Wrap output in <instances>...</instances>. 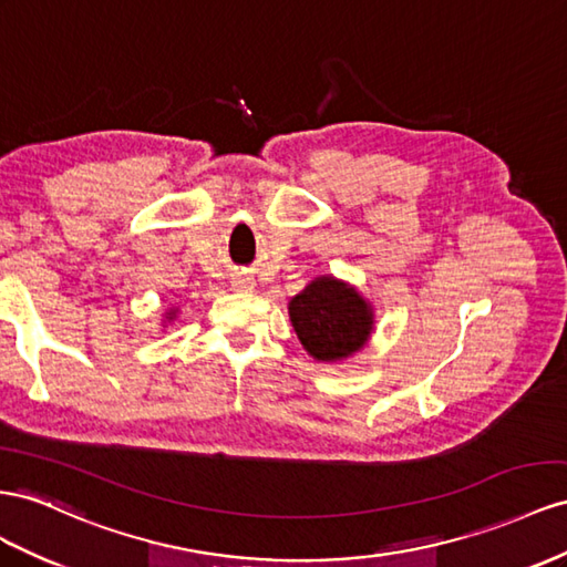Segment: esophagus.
I'll return each instance as SVG.
<instances>
[{"label": "esophagus", "instance_id": "1", "mask_svg": "<svg viewBox=\"0 0 567 567\" xmlns=\"http://www.w3.org/2000/svg\"><path fill=\"white\" fill-rule=\"evenodd\" d=\"M231 286H234V290H252L255 281L250 277H246V274H238V277L231 279Z\"/></svg>", "mask_w": 567, "mask_h": 567}]
</instances>
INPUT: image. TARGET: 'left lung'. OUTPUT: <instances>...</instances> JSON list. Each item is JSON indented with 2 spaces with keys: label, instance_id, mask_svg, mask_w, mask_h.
I'll return each instance as SVG.
<instances>
[{
  "label": "left lung",
  "instance_id": "8db88e82",
  "mask_svg": "<svg viewBox=\"0 0 567 567\" xmlns=\"http://www.w3.org/2000/svg\"><path fill=\"white\" fill-rule=\"evenodd\" d=\"M302 348L319 362L346 360L367 343L374 329L372 305L353 286L317 277L288 302Z\"/></svg>",
  "mask_w": 567,
  "mask_h": 567
}]
</instances>
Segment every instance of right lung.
<instances>
[{"instance_id":"right-lung-1","label":"right lung","mask_w":567,"mask_h":567,"mask_svg":"<svg viewBox=\"0 0 567 567\" xmlns=\"http://www.w3.org/2000/svg\"><path fill=\"white\" fill-rule=\"evenodd\" d=\"M174 312H176V310H172V312H169V317H166V319H172V317H174Z\"/></svg>"}]
</instances>
